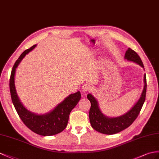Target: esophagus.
Masks as SVG:
<instances>
[{"instance_id": "obj_1", "label": "esophagus", "mask_w": 159, "mask_h": 159, "mask_svg": "<svg viewBox=\"0 0 159 159\" xmlns=\"http://www.w3.org/2000/svg\"><path fill=\"white\" fill-rule=\"evenodd\" d=\"M90 89H91V86H90V85H88V84H84L83 86H82V91L84 93H86V92H87L88 91H90Z\"/></svg>"}]
</instances>
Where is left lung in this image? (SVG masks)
<instances>
[{
    "mask_svg": "<svg viewBox=\"0 0 159 159\" xmlns=\"http://www.w3.org/2000/svg\"><path fill=\"white\" fill-rule=\"evenodd\" d=\"M125 59L127 61H133L144 68V65L140 57L134 50L130 48L127 49L125 52ZM144 89L138 102L127 113L117 117H109L104 115L100 109L97 100L91 94H88L87 98L91 103V107L89 112V118H90V124L93 128L100 133L111 135L119 133L132 124V123L140 113L146 99L147 87L146 74H144Z\"/></svg>",
    "mask_w": 159,
    "mask_h": 159,
    "instance_id": "left-lung-1",
    "label": "left lung"
}]
</instances>
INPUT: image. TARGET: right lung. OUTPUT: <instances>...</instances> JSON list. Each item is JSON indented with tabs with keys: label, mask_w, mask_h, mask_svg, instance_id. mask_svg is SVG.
Returning <instances> with one entry per match:
<instances>
[{
	"label": "right lung",
	"mask_w": 159,
	"mask_h": 159,
	"mask_svg": "<svg viewBox=\"0 0 159 159\" xmlns=\"http://www.w3.org/2000/svg\"><path fill=\"white\" fill-rule=\"evenodd\" d=\"M32 46L25 50L15 62L11 71L9 87L11 99L15 109L24 124L34 133L44 136H50L63 131L67 127L69 116L71 111L78 103L81 98L80 92L69 95L49 113L38 115L28 111L19 100L15 86V74L16 68L27 54L36 47Z\"/></svg>",
	"instance_id": "1"
}]
</instances>
